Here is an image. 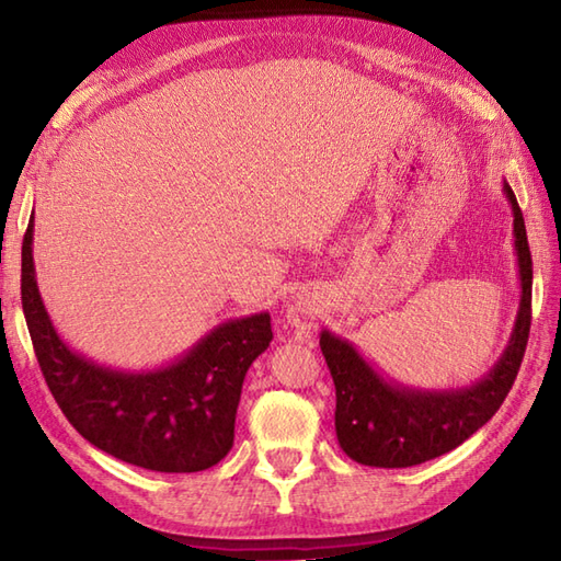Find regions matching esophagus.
I'll list each match as a JSON object with an SVG mask.
<instances>
[{
	"instance_id": "34e87169",
	"label": "esophagus",
	"mask_w": 561,
	"mask_h": 561,
	"mask_svg": "<svg viewBox=\"0 0 561 561\" xmlns=\"http://www.w3.org/2000/svg\"><path fill=\"white\" fill-rule=\"evenodd\" d=\"M296 313H308V304L299 301V306H296Z\"/></svg>"
}]
</instances>
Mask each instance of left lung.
Here are the masks:
<instances>
[{
	"label": "left lung",
	"mask_w": 561,
	"mask_h": 561,
	"mask_svg": "<svg viewBox=\"0 0 561 561\" xmlns=\"http://www.w3.org/2000/svg\"><path fill=\"white\" fill-rule=\"evenodd\" d=\"M504 195L514 214L520 299L506 347L480 380L444 390L404 386L380 374L350 340L320 330V350L335 380V432L352 460L371 468H412L458 448L502 408L526 354L533 291L526 221L506 181Z\"/></svg>",
	"instance_id": "left-lung-1"
}]
</instances>
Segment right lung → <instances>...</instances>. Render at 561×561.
Wrapping results in <instances>:
<instances>
[{
  "label": "right lung",
  "mask_w": 561,
  "mask_h": 561,
  "mask_svg": "<svg viewBox=\"0 0 561 561\" xmlns=\"http://www.w3.org/2000/svg\"><path fill=\"white\" fill-rule=\"evenodd\" d=\"M21 304L45 383L91 446L153 472H199L231 450L243 378L272 342L267 311L219 323L157 368L93 362L69 347L43 304L33 217L21 248Z\"/></svg>",
  "instance_id": "add662e5"
}]
</instances>
